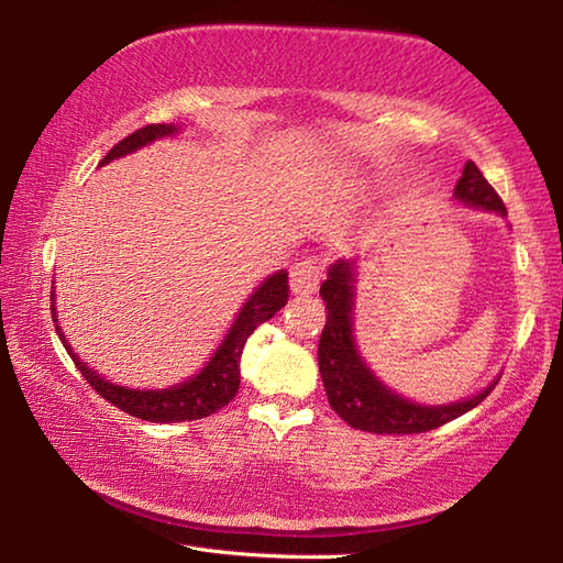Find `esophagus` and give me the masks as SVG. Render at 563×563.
<instances>
[{
    "label": "esophagus",
    "instance_id": "esophagus-1",
    "mask_svg": "<svg viewBox=\"0 0 563 563\" xmlns=\"http://www.w3.org/2000/svg\"><path fill=\"white\" fill-rule=\"evenodd\" d=\"M322 278V268L316 261L295 263L290 268V290L295 295H312L318 290Z\"/></svg>",
    "mask_w": 563,
    "mask_h": 563
}]
</instances>
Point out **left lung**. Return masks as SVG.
Instances as JSON below:
<instances>
[{
    "instance_id": "obj_1",
    "label": "left lung",
    "mask_w": 563,
    "mask_h": 563,
    "mask_svg": "<svg viewBox=\"0 0 563 563\" xmlns=\"http://www.w3.org/2000/svg\"><path fill=\"white\" fill-rule=\"evenodd\" d=\"M454 198L466 206L484 208L499 216H507L497 190L482 176L474 161H466L462 178L454 186ZM325 300L328 320L322 328L318 345L320 377L325 385L330 407L345 419L350 427L375 434H419L442 427L452 419L470 412L487 397L497 379L482 393L464 397L452 405H417L395 395L373 375L352 338V305H355V263L338 261L328 273V280L320 285Z\"/></svg>"
}]
</instances>
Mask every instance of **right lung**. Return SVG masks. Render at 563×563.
<instances>
[{
    "mask_svg": "<svg viewBox=\"0 0 563 563\" xmlns=\"http://www.w3.org/2000/svg\"><path fill=\"white\" fill-rule=\"evenodd\" d=\"M174 133H178V126H174V123H151V126L133 131L103 156L101 166L113 158L133 154L141 146H148L151 141L174 136ZM288 273L285 271H278L271 278H265L251 298H247L241 312H238L221 347L206 362L201 373L168 389H129L103 379L99 373H93L87 362H81L69 342H66V335L59 328V316H56V302L52 305V318L56 325V335L64 342L74 365L87 377V383L103 399H109L113 407H119L121 412H129L131 417L146 419V422H190V419H201L218 412V409L225 407L235 397L238 385H241V352L245 347V340L253 335L255 328L263 325L265 320H271L288 302Z\"/></svg>",
    "mask_w": 563,
    "mask_h": 563,
    "instance_id": "right-lung-1",
    "label": "right lung"
}]
</instances>
